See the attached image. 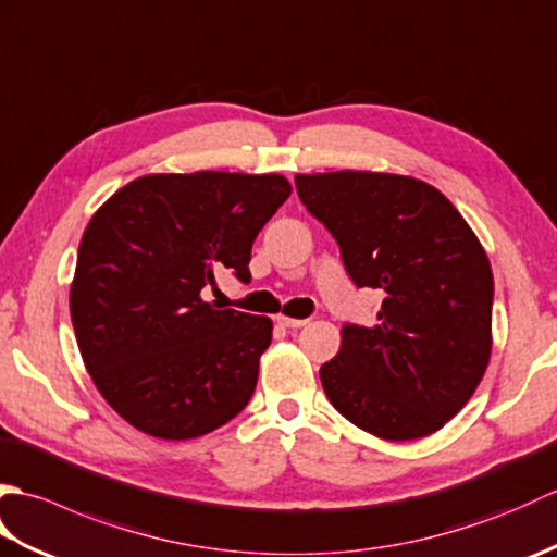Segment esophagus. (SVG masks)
<instances>
[{"label":"esophagus","mask_w":557,"mask_h":557,"mask_svg":"<svg viewBox=\"0 0 557 557\" xmlns=\"http://www.w3.org/2000/svg\"><path fill=\"white\" fill-rule=\"evenodd\" d=\"M277 323L282 327H304L306 323H309V318H287V315H277Z\"/></svg>","instance_id":"esophagus-1"}]
</instances>
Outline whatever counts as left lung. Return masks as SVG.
I'll use <instances>...</instances> for the list:
<instances>
[{
    "label": "left lung",
    "mask_w": 557,
    "mask_h": 557,
    "mask_svg": "<svg viewBox=\"0 0 557 557\" xmlns=\"http://www.w3.org/2000/svg\"><path fill=\"white\" fill-rule=\"evenodd\" d=\"M294 182L354 285L385 294L377 323H347L337 357L321 366L330 405L383 441L441 431L491 359L493 272L476 234L413 176L342 170Z\"/></svg>",
    "instance_id": "obj_1"
}]
</instances>
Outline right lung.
<instances>
[{
	"label": "right lung",
	"instance_id": "right-lung-1",
	"mask_svg": "<svg viewBox=\"0 0 557 557\" xmlns=\"http://www.w3.org/2000/svg\"><path fill=\"white\" fill-rule=\"evenodd\" d=\"M289 194L282 174H148L90 218L71 323L92 383L134 429L188 441L248 405L272 321L200 292L222 270L251 280V246Z\"/></svg>",
	"mask_w": 557,
	"mask_h": 557
}]
</instances>
